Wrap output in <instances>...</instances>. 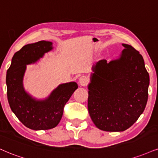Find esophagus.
<instances>
[{"instance_id": "1", "label": "esophagus", "mask_w": 158, "mask_h": 158, "mask_svg": "<svg viewBox=\"0 0 158 158\" xmlns=\"http://www.w3.org/2000/svg\"><path fill=\"white\" fill-rule=\"evenodd\" d=\"M79 83L81 86H85L88 83V78L86 76H81L79 79Z\"/></svg>"}]
</instances>
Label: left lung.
Wrapping results in <instances>:
<instances>
[{"label": "left lung", "instance_id": "obj_1", "mask_svg": "<svg viewBox=\"0 0 158 158\" xmlns=\"http://www.w3.org/2000/svg\"><path fill=\"white\" fill-rule=\"evenodd\" d=\"M115 60H99L93 66L87 108L97 128L107 132L127 130L143 113L148 100L149 75L143 56L133 47Z\"/></svg>", "mask_w": 158, "mask_h": 158}]
</instances>
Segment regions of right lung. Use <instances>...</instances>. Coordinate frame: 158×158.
I'll use <instances>...</instances> for the list:
<instances>
[{"label":"right lung","instance_id":"obj_1","mask_svg":"<svg viewBox=\"0 0 158 158\" xmlns=\"http://www.w3.org/2000/svg\"><path fill=\"white\" fill-rule=\"evenodd\" d=\"M52 49L53 43L45 40L24 45L14 54L6 72L7 98L11 110L31 130H50L57 126L64 105L78 88L75 81L61 84L44 99L34 98L24 89L26 65L37 62Z\"/></svg>","mask_w":158,"mask_h":158}]
</instances>
